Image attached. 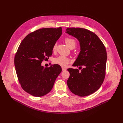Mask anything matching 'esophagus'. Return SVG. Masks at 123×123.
Here are the masks:
<instances>
[{
	"instance_id": "34e87169",
	"label": "esophagus",
	"mask_w": 123,
	"mask_h": 123,
	"mask_svg": "<svg viewBox=\"0 0 123 123\" xmlns=\"http://www.w3.org/2000/svg\"><path fill=\"white\" fill-rule=\"evenodd\" d=\"M62 71H66V70H67V69H66V68H63V67H62Z\"/></svg>"
}]
</instances>
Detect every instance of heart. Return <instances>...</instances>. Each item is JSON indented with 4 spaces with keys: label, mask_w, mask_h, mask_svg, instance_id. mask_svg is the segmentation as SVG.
Returning <instances> with one entry per match:
<instances>
[{
    "label": "heart",
    "mask_w": 123,
    "mask_h": 123,
    "mask_svg": "<svg viewBox=\"0 0 123 123\" xmlns=\"http://www.w3.org/2000/svg\"><path fill=\"white\" fill-rule=\"evenodd\" d=\"M65 42L67 45L70 48L73 46L75 47L76 45V42L75 40H74L73 38L67 37L65 39ZM56 48V44H55L53 48H52V49L53 50H55ZM53 62L54 64L58 65L59 66H61L62 67H65L69 63L70 60L69 58H68L67 57H65L64 56L60 55L57 57H55L53 60Z\"/></svg>",
    "instance_id": "obj_1"
}]
</instances>
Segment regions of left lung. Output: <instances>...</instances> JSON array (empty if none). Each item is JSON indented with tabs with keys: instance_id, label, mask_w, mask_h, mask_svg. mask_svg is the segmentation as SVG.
Wrapping results in <instances>:
<instances>
[{
	"instance_id": "obj_1",
	"label": "left lung",
	"mask_w": 123,
	"mask_h": 123,
	"mask_svg": "<svg viewBox=\"0 0 123 123\" xmlns=\"http://www.w3.org/2000/svg\"><path fill=\"white\" fill-rule=\"evenodd\" d=\"M66 33L77 39L80 46V53L73 66L84 67L80 72L77 68L68 69L70 74L68 86L75 95L81 97L90 95L100 88L105 77L106 48L97 35L88 30L68 28Z\"/></svg>"
}]
</instances>
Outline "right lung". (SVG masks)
<instances>
[{
	"instance_id": "right-lung-1",
	"label": "right lung",
	"mask_w": 123,
	"mask_h": 123,
	"mask_svg": "<svg viewBox=\"0 0 123 123\" xmlns=\"http://www.w3.org/2000/svg\"><path fill=\"white\" fill-rule=\"evenodd\" d=\"M62 29L43 28L24 38L14 57L16 74L22 88L36 97L48 93L62 71L57 64L44 68L41 63L52 54V48L62 34Z\"/></svg>"
}]
</instances>
